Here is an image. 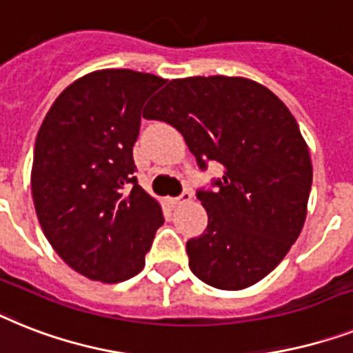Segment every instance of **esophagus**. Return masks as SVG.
Masks as SVG:
<instances>
[{
    "mask_svg": "<svg viewBox=\"0 0 353 353\" xmlns=\"http://www.w3.org/2000/svg\"><path fill=\"white\" fill-rule=\"evenodd\" d=\"M192 199V194L190 192H181V194H179V196L177 197H170V205L172 206H177V205H183V203H186V201H190Z\"/></svg>",
    "mask_w": 353,
    "mask_h": 353,
    "instance_id": "34e87169",
    "label": "esophagus"
}]
</instances>
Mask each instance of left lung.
Returning <instances> with one entry per match:
<instances>
[{
    "mask_svg": "<svg viewBox=\"0 0 353 353\" xmlns=\"http://www.w3.org/2000/svg\"><path fill=\"white\" fill-rule=\"evenodd\" d=\"M147 119L181 132L199 170L223 165L197 199L208 226L186 243L194 276L219 290L266 277L299 237L312 188V161L299 125L276 94L245 77L172 79Z\"/></svg>",
    "mask_w": 353,
    "mask_h": 353,
    "instance_id": "left-lung-1",
    "label": "left lung"
}]
</instances>
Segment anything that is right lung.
Instances as JSON below:
<instances>
[{
	"label": "right lung",
	"mask_w": 353,
	"mask_h": 353,
	"mask_svg": "<svg viewBox=\"0 0 353 353\" xmlns=\"http://www.w3.org/2000/svg\"><path fill=\"white\" fill-rule=\"evenodd\" d=\"M163 77L107 68L63 90L37 132L32 199L43 234L70 268L121 283L143 270L161 206L137 185L132 148Z\"/></svg>",
	"instance_id": "obj_1"
}]
</instances>
